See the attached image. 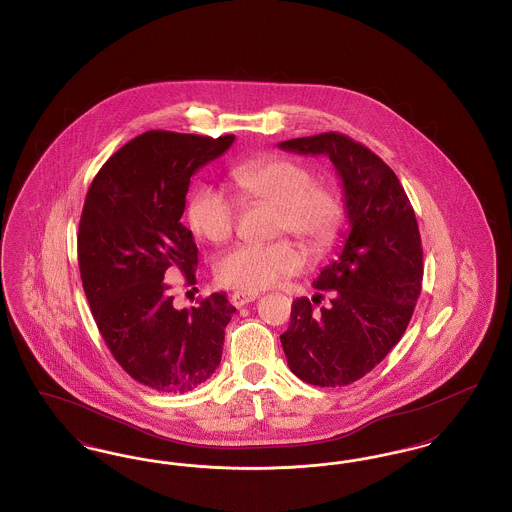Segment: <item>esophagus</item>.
<instances>
[{
  "label": "esophagus",
  "instance_id": "34e87169",
  "mask_svg": "<svg viewBox=\"0 0 512 512\" xmlns=\"http://www.w3.org/2000/svg\"><path fill=\"white\" fill-rule=\"evenodd\" d=\"M257 297H259V293L257 292H236L232 293V303H234L236 307H244L247 303L255 301Z\"/></svg>",
  "mask_w": 512,
  "mask_h": 512
}]
</instances>
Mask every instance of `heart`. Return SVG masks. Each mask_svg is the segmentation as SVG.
Wrapping results in <instances>:
<instances>
[{"mask_svg":"<svg viewBox=\"0 0 512 512\" xmlns=\"http://www.w3.org/2000/svg\"><path fill=\"white\" fill-rule=\"evenodd\" d=\"M230 178L244 205L274 209V234L288 232L313 251H322L334 242L343 220V199L334 186L317 182L307 165L265 155L234 167ZM186 217L197 236L211 244H224L234 234L240 207L224 190L205 184L190 197ZM303 265L301 251L290 240L245 244L220 257L215 276L226 288L259 292L297 274Z\"/></svg>","mask_w":512,"mask_h":512,"instance_id":"1","label":"heart"}]
</instances>
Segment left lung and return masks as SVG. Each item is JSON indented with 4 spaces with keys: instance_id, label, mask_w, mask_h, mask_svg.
I'll list each match as a JSON object with an SVG mask.
<instances>
[{
    "instance_id": "left-lung-1",
    "label": "left lung",
    "mask_w": 512,
    "mask_h": 512,
    "mask_svg": "<svg viewBox=\"0 0 512 512\" xmlns=\"http://www.w3.org/2000/svg\"><path fill=\"white\" fill-rule=\"evenodd\" d=\"M278 146L330 157L351 226L340 257L313 282L320 292H330V305L315 311L307 297L295 299L280 341L293 374L303 382L349 386L390 353L413 317L424 274L413 205L395 172L340 132Z\"/></svg>"
}]
</instances>
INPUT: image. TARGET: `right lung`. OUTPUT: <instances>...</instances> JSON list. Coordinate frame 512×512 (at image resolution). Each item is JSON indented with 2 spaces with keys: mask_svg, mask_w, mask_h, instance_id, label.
<instances>
[{
  "mask_svg": "<svg viewBox=\"0 0 512 512\" xmlns=\"http://www.w3.org/2000/svg\"><path fill=\"white\" fill-rule=\"evenodd\" d=\"M234 140L149 130L107 159L86 194L78 226L84 293L115 361L151 390H194L222 357L236 313L226 293L178 311L163 280L180 270L195 284L197 245L180 222L190 178Z\"/></svg>",
  "mask_w": 512,
  "mask_h": 512,
  "instance_id": "add662e5",
  "label": "right lung"
}]
</instances>
